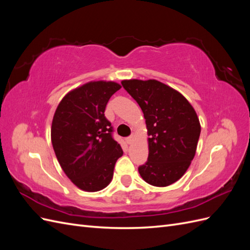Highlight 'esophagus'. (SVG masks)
Masks as SVG:
<instances>
[{
    "instance_id": "34e87169",
    "label": "esophagus",
    "mask_w": 250,
    "mask_h": 250,
    "mask_svg": "<svg viewBox=\"0 0 250 250\" xmlns=\"http://www.w3.org/2000/svg\"><path fill=\"white\" fill-rule=\"evenodd\" d=\"M133 139H134V135H133V134H131L130 137H128V138L126 139V142H127L128 144H131V143L133 142Z\"/></svg>"
}]
</instances>
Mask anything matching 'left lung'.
<instances>
[{"mask_svg": "<svg viewBox=\"0 0 250 250\" xmlns=\"http://www.w3.org/2000/svg\"><path fill=\"white\" fill-rule=\"evenodd\" d=\"M121 83L146 119L149 155L139 167L140 175L154 187L174 184L195 156L201 130L197 113L183 95L157 80Z\"/></svg>", "mask_w": 250, "mask_h": 250, "instance_id": "left-lung-1", "label": "left lung"}]
</instances>
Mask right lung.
Here are the masks:
<instances>
[{
    "label": "right lung",
    "mask_w": 250,
    "mask_h": 250,
    "mask_svg": "<svg viewBox=\"0 0 250 250\" xmlns=\"http://www.w3.org/2000/svg\"><path fill=\"white\" fill-rule=\"evenodd\" d=\"M120 88L111 81L88 82L66 94L53 118L51 140L57 160L66 176L83 191L107 187L123 154L104 116L108 100Z\"/></svg>",
    "instance_id": "1"
}]
</instances>
